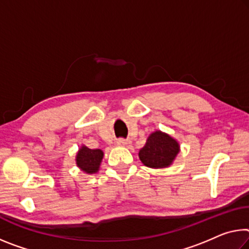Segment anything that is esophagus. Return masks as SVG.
Wrapping results in <instances>:
<instances>
[{
  "instance_id": "esophagus-1",
  "label": "esophagus",
  "mask_w": 249,
  "mask_h": 249,
  "mask_svg": "<svg viewBox=\"0 0 249 249\" xmlns=\"http://www.w3.org/2000/svg\"><path fill=\"white\" fill-rule=\"evenodd\" d=\"M116 144H117L118 146H123V147H128V146H131V141L121 139V140H117Z\"/></svg>"
}]
</instances>
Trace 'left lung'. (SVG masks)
Returning <instances> with one entry per match:
<instances>
[{
  "label": "left lung",
  "mask_w": 249,
  "mask_h": 249,
  "mask_svg": "<svg viewBox=\"0 0 249 249\" xmlns=\"http://www.w3.org/2000/svg\"><path fill=\"white\" fill-rule=\"evenodd\" d=\"M179 152L180 145L177 140L157 129L149 134L144 147L140 149L139 157L145 166L160 169L171 166Z\"/></svg>",
  "instance_id": "1"
}]
</instances>
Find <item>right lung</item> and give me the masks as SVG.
<instances>
[{
	"label": "right lung",
	"mask_w": 249,
	"mask_h": 249,
	"mask_svg": "<svg viewBox=\"0 0 249 249\" xmlns=\"http://www.w3.org/2000/svg\"><path fill=\"white\" fill-rule=\"evenodd\" d=\"M104 152L102 149H90L88 146L82 145L75 156L76 166L85 174H95L100 171Z\"/></svg>",
	"instance_id": "obj_1"
}]
</instances>
